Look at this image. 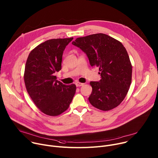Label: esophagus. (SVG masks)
Here are the masks:
<instances>
[{"label":"esophagus","mask_w":158,"mask_h":158,"mask_svg":"<svg viewBox=\"0 0 158 158\" xmlns=\"http://www.w3.org/2000/svg\"><path fill=\"white\" fill-rule=\"evenodd\" d=\"M84 85L83 83H81V82H77L76 83V85L77 87H80V86H82V85Z\"/></svg>","instance_id":"1"}]
</instances>
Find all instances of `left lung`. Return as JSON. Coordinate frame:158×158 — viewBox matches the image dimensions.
I'll use <instances>...</instances> for the list:
<instances>
[{"mask_svg":"<svg viewBox=\"0 0 158 158\" xmlns=\"http://www.w3.org/2000/svg\"><path fill=\"white\" fill-rule=\"evenodd\" d=\"M72 44L86 54L90 65L99 67L101 79L90 82L93 87L90 103L104 111L119 106L132 79V65L122 43L99 33L77 38Z\"/></svg>","mask_w":158,"mask_h":158,"instance_id":"left-lung-1","label":"left lung"}]
</instances>
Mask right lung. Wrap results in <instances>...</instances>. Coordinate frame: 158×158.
I'll use <instances>...</instances> for the list:
<instances>
[{
  "instance_id": "add662e5",
  "label": "right lung",
  "mask_w": 158,
  "mask_h": 158,
  "mask_svg": "<svg viewBox=\"0 0 158 158\" xmlns=\"http://www.w3.org/2000/svg\"><path fill=\"white\" fill-rule=\"evenodd\" d=\"M73 37L52 39L38 45L26 61L24 82L35 106L44 114L56 116L69 108L76 86L58 81L54 73L61 69L63 52Z\"/></svg>"
}]
</instances>
